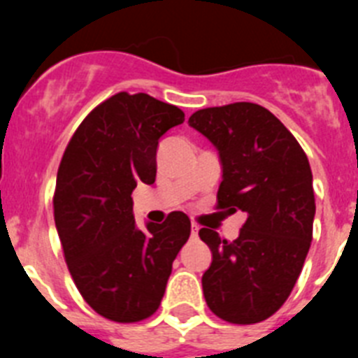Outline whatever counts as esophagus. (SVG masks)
<instances>
[{
    "mask_svg": "<svg viewBox=\"0 0 358 358\" xmlns=\"http://www.w3.org/2000/svg\"><path fill=\"white\" fill-rule=\"evenodd\" d=\"M197 235H199V226L197 224H192V236H194V238H197Z\"/></svg>",
    "mask_w": 358,
    "mask_h": 358,
    "instance_id": "esophagus-1",
    "label": "esophagus"
}]
</instances>
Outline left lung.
<instances>
[{"mask_svg":"<svg viewBox=\"0 0 358 358\" xmlns=\"http://www.w3.org/2000/svg\"><path fill=\"white\" fill-rule=\"evenodd\" d=\"M188 123L217 147L222 182L215 210L245 213L238 238L199 231L213 260L202 276L217 317L255 324L278 312L308 255L315 197L308 157L292 132L251 102L199 109Z\"/></svg>","mask_w":358,"mask_h":358,"instance_id":"1","label":"left lung"}]
</instances>
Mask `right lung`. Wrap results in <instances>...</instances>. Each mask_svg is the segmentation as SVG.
<instances>
[{
	"label": "right lung",
	"instance_id": "1",
	"mask_svg": "<svg viewBox=\"0 0 358 358\" xmlns=\"http://www.w3.org/2000/svg\"><path fill=\"white\" fill-rule=\"evenodd\" d=\"M185 113L150 94H113L82 120L57 172L53 217L84 301L115 322H140L161 305L192 224L182 211L138 229L132 192L156 181L159 138Z\"/></svg>",
	"mask_w": 358,
	"mask_h": 358
}]
</instances>
